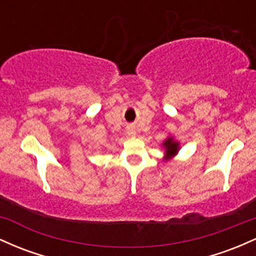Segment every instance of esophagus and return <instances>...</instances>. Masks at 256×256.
<instances>
[{"label":"esophagus","mask_w":256,"mask_h":256,"mask_svg":"<svg viewBox=\"0 0 256 256\" xmlns=\"http://www.w3.org/2000/svg\"><path fill=\"white\" fill-rule=\"evenodd\" d=\"M129 134H130V136H134V134H136V132H134L133 129H132V130H129Z\"/></svg>","instance_id":"1"}]
</instances>
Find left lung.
Segmentation results:
<instances>
[{
  "label": "left lung",
  "instance_id": "obj_1",
  "mask_svg": "<svg viewBox=\"0 0 256 256\" xmlns=\"http://www.w3.org/2000/svg\"><path fill=\"white\" fill-rule=\"evenodd\" d=\"M164 148L166 150V154L168 156H173V154H176L178 151V142H174L172 138H169L168 140H166Z\"/></svg>",
  "mask_w": 256,
  "mask_h": 256
}]
</instances>
